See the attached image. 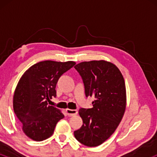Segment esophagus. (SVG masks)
I'll return each mask as SVG.
<instances>
[{
	"label": "esophagus",
	"instance_id": "esophagus-1",
	"mask_svg": "<svg viewBox=\"0 0 157 157\" xmlns=\"http://www.w3.org/2000/svg\"><path fill=\"white\" fill-rule=\"evenodd\" d=\"M66 113H67V115L68 117H72L76 115L77 113V110H74V109H66Z\"/></svg>",
	"mask_w": 157,
	"mask_h": 157
}]
</instances>
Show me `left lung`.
Segmentation results:
<instances>
[{
	"instance_id": "left-lung-1",
	"label": "left lung",
	"mask_w": 157,
	"mask_h": 157,
	"mask_svg": "<svg viewBox=\"0 0 157 157\" xmlns=\"http://www.w3.org/2000/svg\"><path fill=\"white\" fill-rule=\"evenodd\" d=\"M75 68L82 79L86 96L95 100L91 109L79 110L82 125L74 135L84 145L98 146L113 134L125 113V80L119 68L105 60L82 62Z\"/></svg>"
}]
</instances>
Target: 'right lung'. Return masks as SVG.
I'll use <instances>...</instances> for the list:
<instances>
[{"label": "right lung", "mask_w": 157, "mask_h": 157, "mask_svg": "<svg viewBox=\"0 0 157 157\" xmlns=\"http://www.w3.org/2000/svg\"><path fill=\"white\" fill-rule=\"evenodd\" d=\"M75 64L73 61H42L31 66L20 79L14 94L13 109L28 137L35 141L46 140L64 117L48 102L57 95L56 85L61 75Z\"/></svg>", "instance_id": "obj_1"}]
</instances>
